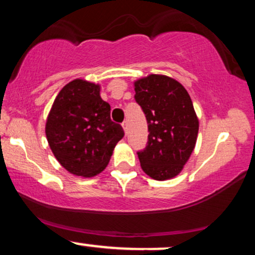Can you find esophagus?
<instances>
[{"mask_svg":"<svg viewBox=\"0 0 255 255\" xmlns=\"http://www.w3.org/2000/svg\"><path fill=\"white\" fill-rule=\"evenodd\" d=\"M122 127H124L125 133H127V130H128V125H127V121H125L124 124H122Z\"/></svg>","mask_w":255,"mask_h":255,"instance_id":"obj_1","label":"esophagus"}]
</instances>
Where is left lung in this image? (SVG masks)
Here are the masks:
<instances>
[{
    "mask_svg": "<svg viewBox=\"0 0 255 255\" xmlns=\"http://www.w3.org/2000/svg\"><path fill=\"white\" fill-rule=\"evenodd\" d=\"M134 90L148 127L147 145L137 152L140 165L154 180L177 176L197 142L199 120L192 99L182 85L166 75L139 79Z\"/></svg>",
    "mask_w": 255,
    "mask_h": 255,
    "instance_id": "obj_1",
    "label": "left lung"
}]
</instances>
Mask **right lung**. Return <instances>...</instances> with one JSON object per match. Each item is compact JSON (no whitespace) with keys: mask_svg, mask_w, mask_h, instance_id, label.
Instances as JSON below:
<instances>
[{"mask_svg":"<svg viewBox=\"0 0 255 255\" xmlns=\"http://www.w3.org/2000/svg\"><path fill=\"white\" fill-rule=\"evenodd\" d=\"M101 86L75 79L55 98L45 125L52 153L73 175L92 177L109 163L125 135L110 119V105L99 95Z\"/></svg>","mask_w":255,"mask_h":255,"instance_id":"1","label":"right lung"}]
</instances>
